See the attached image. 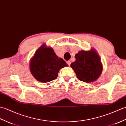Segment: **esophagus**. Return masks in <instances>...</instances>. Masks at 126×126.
<instances>
[{
  "label": "esophagus",
  "mask_w": 126,
  "mask_h": 126,
  "mask_svg": "<svg viewBox=\"0 0 126 126\" xmlns=\"http://www.w3.org/2000/svg\"><path fill=\"white\" fill-rule=\"evenodd\" d=\"M66 63L68 64L69 66H70V64H71V62H70V61H67V62H66Z\"/></svg>",
  "instance_id": "1"
}]
</instances>
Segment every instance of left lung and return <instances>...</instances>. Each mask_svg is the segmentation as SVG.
<instances>
[{
  "label": "left lung",
  "mask_w": 126,
  "mask_h": 126,
  "mask_svg": "<svg viewBox=\"0 0 126 126\" xmlns=\"http://www.w3.org/2000/svg\"><path fill=\"white\" fill-rule=\"evenodd\" d=\"M76 61L70 66L74 69L79 80L91 83L97 80L103 71L100 57L94 49L81 50L75 55Z\"/></svg>",
  "instance_id": "8db88e82"
}]
</instances>
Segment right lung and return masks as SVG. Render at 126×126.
<instances>
[{
	"label": "right lung",
	"mask_w": 126,
	"mask_h": 126,
	"mask_svg": "<svg viewBox=\"0 0 126 126\" xmlns=\"http://www.w3.org/2000/svg\"><path fill=\"white\" fill-rule=\"evenodd\" d=\"M50 47L44 44L38 49L30 62V70L34 77L42 83L55 80L61 68L67 66Z\"/></svg>",
	"instance_id": "right-lung-1"
}]
</instances>
